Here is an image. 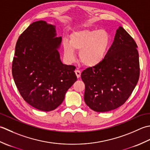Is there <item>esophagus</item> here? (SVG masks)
<instances>
[{
	"label": "esophagus",
	"instance_id": "34e87169",
	"mask_svg": "<svg viewBox=\"0 0 150 150\" xmlns=\"http://www.w3.org/2000/svg\"><path fill=\"white\" fill-rule=\"evenodd\" d=\"M75 73H76V76H77L78 78H80V76H81V71H79L78 69L76 70Z\"/></svg>",
	"mask_w": 150,
	"mask_h": 150
}]
</instances>
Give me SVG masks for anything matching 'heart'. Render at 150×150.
Masks as SVG:
<instances>
[{
    "label": "heart",
    "mask_w": 150,
    "mask_h": 150,
    "mask_svg": "<svg viewBox=\"0 0 150 150\" xmlns=\"http://www.w3.org/2000/svg\"><path fill=\"white\" fill-rule=\"evenodd\" d=\"M109 42V35L104 30H78L71 33L69 42L63 41L64 56L67 62H72L75 50H79L81 62L87 67H94L104 59Z\"/></svg>",
    "instance_id": "heart-1"
}]
</instances>
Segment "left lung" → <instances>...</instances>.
<instances>
[{
  "label": "left lung",
  "mask_w": 150,
  "mask_h": 150,
  "mask_svg": "<svg viewBox=\"0 0 150 150\" xmlns=\"http://www.w3.org/2000/svg\"><path fill=\"white\" fill-rule=\"evenodd\" d=\"M137 45L122 26L98 65L81 72L84 100L96 112H108L123 105L138 83L140 68Z\"/></svg>",
  "instance_id": "left-lung-1"
}]
</instances>
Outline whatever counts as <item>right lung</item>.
I'll use <instances>...</instances> for the list:
<instances>
[{
  "instance_id": "right-lung-1",
  "label": "right lung",
  "mask_w": 150,
  "mask_h": 150,
  "mask_svg": "<svg viewBox=\"0 0 150 150\" xmlns=\"http://www.w3.org/2000/svg\"><path fill=\"white\" fill-rule=\"evenodd\" d=\"M61 44L56 26L39 21L24 30L15 46L12 63L15 85L23 99L40 111L56 109L77 80L76 67L61 61Z\"/></svg>"
}]
</instances>
